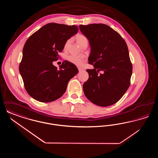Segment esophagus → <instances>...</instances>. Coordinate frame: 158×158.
Here are the masks:
<instances>
[{"instance_id":"34e87169","label":"esophagus","mask_w":158,"mask_h":158,"mask_svg":"<svg viewBox=\"0 0 158 158\" xmlns=\"http://www.w3.org/2000/svg\"><path fill=\"white\" fill-rule=\"evenodd\" d=\"M78 70H79V72H82L83 70H84V69H83L81 68H78Z\"/></svg>"}]
</instances>
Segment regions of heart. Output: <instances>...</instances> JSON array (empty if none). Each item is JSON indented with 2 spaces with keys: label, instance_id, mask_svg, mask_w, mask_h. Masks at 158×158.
I'll return each instance as SVG.
<instances>
[{
  "label": "heart",
  "instance_id": "heart-1",
  "mask_svg": "<svg viewBox=\"0 0 158 158\" xmlns=\"http://www.w3.org/2000/svg\"><path fill=\"white\" fill-rule=\"evenodd\" d=\"M76 43L80 47H81L82 45L85 44H88V40L87 37L83 35V34H78L76 37ZM71 40L69 39L68 40L65 44L64 45V48L65 50H67L69 47V46L70 45ZM68 60L71 63H72L73 64L77 66H82L85 59L82 57V56H76V55H70L68 57Z\"/></svg>",
  "mask_w": 158,
  "mask_h": 158
}]
</instances>
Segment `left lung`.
Masks as SVG:
<instances>
[{
    "instance_id": "1",
    "label": "left lung",
    "mask_w": 158,
    "mask_h": 158,
    "mask_svg": "<svg viewBox=\"0 0 158 158\" xmlns=\"http://www.w3.org/2000/svg\"><path fill=\"white\" fill-rule=\"evenodd\" d=\"M79 28L89 40L91 51L88 63L94 67L86 69L89 78L83 85L84 94L95 105H113L130 85L133 67L127 44L117 31L105 24L81 25Z\"/></svg>"
}]
</instances>
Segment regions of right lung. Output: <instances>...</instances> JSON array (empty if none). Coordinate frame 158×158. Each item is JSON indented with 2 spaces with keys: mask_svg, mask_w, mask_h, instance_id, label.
I'll return each mask as SVG.
<instances>
[{
  "mask_svg": "<svg viewBox=\"0 0 158 158\" xmlns=\"http://www.w3.org/2000/svg\"><path fill=\"white\" fill-rule=\"evenodd\" d=\"M79 28L76 25L47 23L28 38L23 48L19 70L25 90L32 98L42 102L60 98L68 82L78 73L75 65L64 61L59 69L53 61L59 59L69 38Z\"/></svg>",
  "mask_w": 158,
  "mask_h": 158,
  "instance_id": "add662e5",
  "label": "right lung"
}]
</instances>
